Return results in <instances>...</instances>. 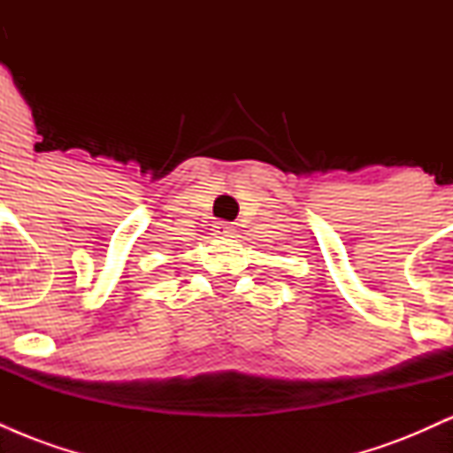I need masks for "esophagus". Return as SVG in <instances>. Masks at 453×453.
<instances>
[{"label":"esophagus","instance_id":"obj_1","mask_svg":"<svg viewBox=\"0 0 453 453\" xmlns=\"http://www.w3.org/2000/svg\"><path fill=\"white\" fill-rule=\"evenodd\" d=\"M215 227H217V234H221V236H232V234L236 232V227H234L232 223H226V221H219Z\"/></svg>","mask_w":453,"mask_h":453}]
</instances>
